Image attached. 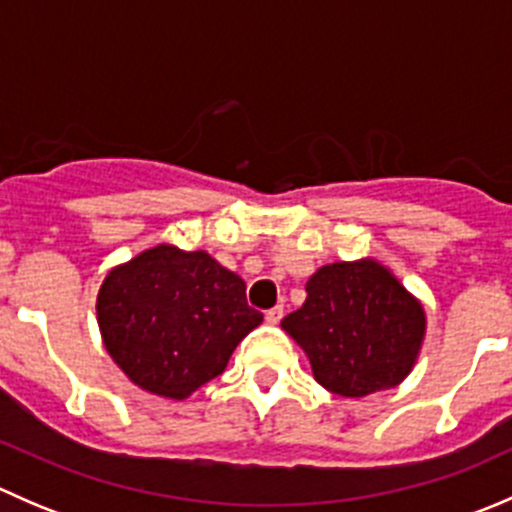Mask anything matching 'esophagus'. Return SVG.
<instances>
[{
  "instance_id": "1",
  "label": "esophagus",
  "mask_w": 512,
  "mask_h": 512,
  "mask_svg": "<svg viewBox=\"0 0 512 512\" xmlns=\"http://www.w3.org/2000/svg\"><path fill=\"white\" fill-rule=\"evenodd\" d=\"M282 314H285V307H282V304H277V307L267 309V312H265V319H267V324H280Z\"/></svg>"
}]
</instances>
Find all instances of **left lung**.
<instances>
[{
  "label": "left lung",
  "instance_id": "8db88e82",
  "mask_svg": "<svg viewBox=\"0 0 512 512\" xmlns=\"http://www.w3.org/2000/svg\"><path fill=\"white\" fill-rule=\"evenodd\" d=\"M282 329L307 352L324 389L359 399L409 374L426 317L379 262H334L309 277L307 299Z\"/></svg>",
  "mask_w": 512,
  "mask_h": 512
}]
</instances>
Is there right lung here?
<instances>
[{
  "mask_svg": "<svg viewBox=\"0 0 512 512\" xmlns=\"http://www.w3.org/2000/svg\"><path fill=\"white\" fill-rule=\"evenodd\" d=\"M96 312L123 374L165 399H185L223 374L237 344L262 322L235 272L208 252L170 245L108 272Z\"/></svg>",
  "mask_w": 512,
  "mask_h": 512,
  "instance_id": "add662e5",
  "label": "right lung"
}]
</instances>
